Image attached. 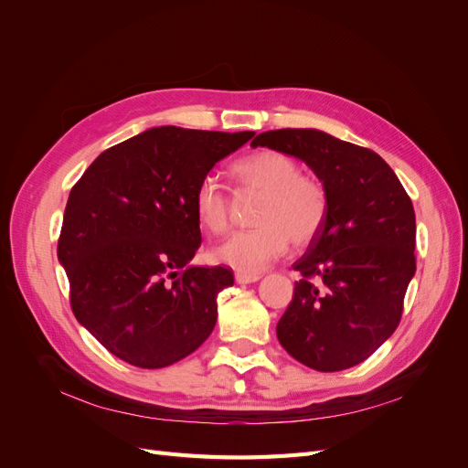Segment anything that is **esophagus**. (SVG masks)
Returning a JSON list of instances; mask_svg holds the SVG:
<instances>
[{"label": "esophagus", "mask_w": 468, "mask_h": 468, "mask_svg": "<svg viewBox=\"0 0 468 468\" xmlns=\"http://www.w3.org/2000/svg\"><path fill=\"white\" fill-rule=\"evenodd\" d=\"M234 279H236V282H239V285H250V282H258L261 279V275L260 273H242V271H238L234 275Z\"/></svg>", "instance_id": "obj_1"}]
</instances>
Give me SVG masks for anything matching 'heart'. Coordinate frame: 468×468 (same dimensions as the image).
<instances>
[{
    "instance_id": "1",
    "label": "heart",
    "mask_w": 468,
    "mask_h": 468,
    "mask_svg": "<svg viewBox=\"0 0 468 468\" xmlns=\"http://www.w3.org/2000/svg\"><path fill=\"white\" fill-rule=\"evenodd\" d=\"M230 174L244 193H260L253 230L236 232L212 248V260L242 273H260L287 251L289 242L304 246L328 217V191L313 176L301 174L291 155L260 150L239 158ZM195 217L210 234H222L230 224L229 195L217 179L205 177L195 191Z\"/></svg>"
}]
</instances>
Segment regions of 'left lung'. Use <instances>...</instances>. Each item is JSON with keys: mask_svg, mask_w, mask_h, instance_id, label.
I'll use <instances>...</instances> for the list:
<instances>
[{"mask_svg": "<svg viewBox=\"0 0 468 468\" xmlns=\"http://www.w3.org/2000/svg\"><path fill=\"white\" fill-rule=\"evenodd\" d=\"M251 146L303 160L328 191V217L294 269L279 344L310 369L359 365L394 334L416 273V215L390 165L316 129L267 131Z\"/></svg>", "mask_w": 468, "mask_h": 468, "instance_id": "8db88e82", "label": "left lung"}]
</instances>
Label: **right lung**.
Returning a JSON list of instances; mask_svg holds the SVG:
<instances>
[{"label":"right lung","mask_w":468,"mask_h":468,"mask_svg":"<svg viewBox=\"0 0 468 468\" xmlns=\"http://www.w3.org/2000/svg\"><path fill=\"white\" fill-rule=\"evenodd\" d=\"M253 134L155 126L105 150L69 191L58 261L78 322L112 356L162 369L210 335L234 273L189 263L201 246L193 199Z\"/></svg>","instance_id":"add662e5"}]
</instances>
